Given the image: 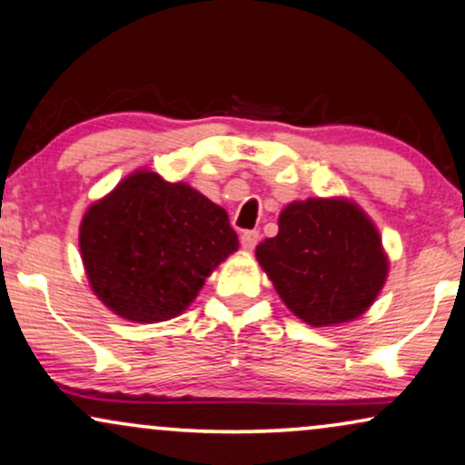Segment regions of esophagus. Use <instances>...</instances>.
I'll return each mask as SVG.
<instances>
[{
	"label": "esophagus",
	"mask_w": 465,
	"mask_h": 465,
	"mask_svg": "<svg viewBox=\"0 0 465 465\" xmlns=\"http://www.w3.org/2000/svg\"><path fill=\"white\" fill-rule=\"evenodd\" d=\"M257 240H260V232H255V229H247V232H242V236H240V244H242L244 251H253Z\"/></svg>",
	"instance_id": "obj_1"
}]
</instances>
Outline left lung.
<instances>
[{
	"label": "left lung",
	"instance_id": "1",
	"mask_svg": "<svg viewBox=\"0 0 465 465\" xmlns=\"http://www.w3.org/2000/svg\"><path fill=\"white\" fill-rule=\"evenodd\" d=\"M255 255L283 303L314 327L360 316L388 272L377 229L344 199L290 203L279 233L257 244Z\"/></svg>",
	"mask_w": 465,
	"mask_h": 465
}]
</instances>
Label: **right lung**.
Instances as JSON below:
<instances>
[{"mask_svg":"<svg viewBox=\"0 0 465 465\" xmlns=\"http://www.w3.org/2000/svg\"><path fill=\"white\" fill-rule=\"evenodd\" d=\"M80 249L94 294L134 322H160L193 303L238 249L227 212L186 183L138 171L84 216Z\"/></svg>","mask_w":465,"mask_h":465,"instance_id":"add662e5","label":"right lung"}]
</instances>
